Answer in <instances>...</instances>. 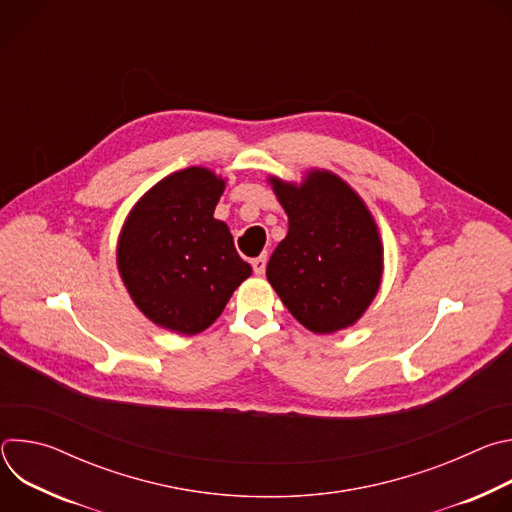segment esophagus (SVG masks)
<instances>
[{
    "mask_svg": "<svg viewBox=\"0 0 512 512\" xmlns=\"http://www.w3.org/2000/svg\"><path fill=\"white\" fill-rule=\"evenodd\" d=\"M251 265H253L255 275H263V273H265V267H267V255H259V257H255V259L251 261Z\"/></svg>",
    "mask_w": 512,
    "mask_h": 512,
    "instance_id": "34e87169",
    "label": "esophagus"
}]
</instances>
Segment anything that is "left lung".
I'll list each match as a JSON object with an SVG mask.
<instances>
[{
  "label": "left lung",
  "mask_w": 512,
  "mask_h": 512,
  "mask_svg": "<svg viewBox=\"0 0 512 512\" xmlns=\"http://www.w3.org/2000/svg\"><path fill=\"white\" fill-rule=\"evenodd\" d=\"M269 184L289 221L267 263L271 287L310 332L352 326L383 279V245L371 210L328 170H310L302 184L275 176Z\"/></svg>",
  "instance_id": "1"
}]
</instances>
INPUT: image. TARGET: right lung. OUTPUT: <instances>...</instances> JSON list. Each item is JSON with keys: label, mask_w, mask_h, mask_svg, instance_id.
<instances>
[{"label": "right lung", "mask_w": 512, "mask_h": 512, "mask_svg": "<svg viewBox=\"0 0 512 512\" xmlns=\"http://www.w3.org/2000/svg\"><path fill=\"white\" fill-rule=\"evenodd\" d=\"M225 180L208 168L174 172L145 192L125 218L117 267L135 306L154 324L190 336L223 314L251 275L214 208Z\"/></svg>", "instance_id": "obj_1"}]
</instances>
